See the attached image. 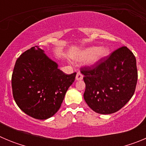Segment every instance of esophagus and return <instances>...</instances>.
Instances as JSON below:
<instances>
[{
  "mask_svg": "<svg viewBox=\"0 0 146 146\" xmlns=\"http://www.w3.org/2000/svg\"><path fill=\"white\" fill-rule=\"evenodd\" d=\"M83 78V75L82 74L81 72H77V75H76V80H81Z\"/></svg>",
  "mask_w": 146,
  "mask_h": 146,
  "instance_id": "esophagus-1",
  "label": "esophagus"
}]
</instances>
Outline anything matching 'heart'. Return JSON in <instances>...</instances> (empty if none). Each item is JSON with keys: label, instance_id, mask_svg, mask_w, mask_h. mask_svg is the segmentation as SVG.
<instances>
[{"label": "heart", "instance_id": "heart-1", "mask_svg": "<svg viewBox=\"0 0 146 146\" xmlns=\"http://www.w3.org/2000/svg\"><path fill=\"white\" fill-rule=\"evenodd\" d=\"M110 54V49L107 47H89L83 50L80 53L78 54L77 60L82 61L86 59H88V64L94 66L99 64L102 60L106 58Z\"/></svg>", "mask_w": 146, "mask_h": 146}]
</instances>
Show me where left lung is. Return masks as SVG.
<instances>
[{"label": "left lung", "mask_w": 146, "mask_h": 146, "mask_svg": "<svg viewBox=\"0 0 146 146\" xmlns=\"http://www.w3.org/2000/svg\"><path fill=\"white\" fill-rule=\"evenodd\" d=\"M86 83L84 99L94 112L112 114L130 100L137 82L136 58L126 47L115 50L96 66L81 69Z\"/></svg>", "instance_id": "1"}]
</instances>
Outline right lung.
I'll return each instance as SVG.
<instances>
[{"mask_svg":"<svg viewBox=\"0 0 146 146\" xmlns=\"http://www.w3.org/2000/svg\"><path fill=\"white\" fill-rule=\"evenodd\" d=\"M76 74H65L38 46L31 47L15 63L11 77L15 102L29 116L47 119L60 109Z\"/></svg>","mask_w":146,"mask_h":146,"instance_id":"1","label":"right lung"}]
</instances>
